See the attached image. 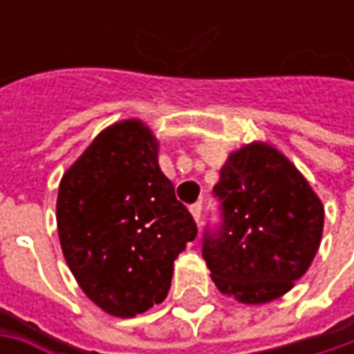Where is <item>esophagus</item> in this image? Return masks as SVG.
<instances>
[{
  "instance_id": "34e87169",
  "label": "esophagus",
  "mask_w": 354,
  "mask_h": 354,
  "mask_svg": "<svg viewBox=\"0 0 354 354\" xmlns=\"http://www.w3.org/2000/svg\"><path fill=\"white\" fill-rule=\"evenodd\" d=\"M191 214H193V218H195V223H201V216H203V203H195V205H191Z\"/></svg>"
}]
</instances>
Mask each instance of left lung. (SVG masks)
I'll use <instances>...</instances> for the list:
<instances>
[{"label":"left lung","mask_w":354,"mask_h":354,"mask_svg":"<svg viewBox=\"0 0 354 354\" xmlns=\"http://www.w3.org/2000/svg\"><path fill=\"white\" fill-rule=\"evenodd\" d=\"M214 195L223 225L205 234L203 258L218 292L260 306L295 286L319 250L325 209L288 157L266 142L232 151Z\"/></svg>","instance_id":"obj_1"}]
</instances>
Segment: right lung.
I'll use <instances>...</instances> for the list:
<instances>
[{"label":"right lung","mask_w":354,"mask_h":354,"mask_svg":"<svg viewBox=\"0 0 354 354\" xmlns=\"http://www.w3.org/2000/svg\"><path fill=\"white\" fill-rule=\"evenodd\" d=\"M157 153L142 120H122L92 140L59 185L64 260L90 301L122 319L167 297L173 262L197 236Z\"/></svg>","instance_id":"right-lung-1"}]
</instances>
